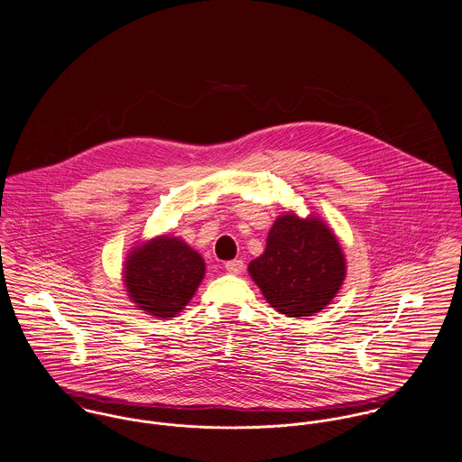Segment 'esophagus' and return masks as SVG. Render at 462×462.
I'll return each instance as SVG.
<instances>
[{"instance_id":"1","label":"esophagus","mask_w":462,"mask_h":462,"mask_svg":"<svg viewBox=\"0 0 462 462\" xmlns=\"http://www.w3.org/2000/svg\"><path fill=\"white\" fill-rule=\"evenodd\" d=\"M244 261L242 259H233V261H227L226 263V270L229 272V273H242L244 272Z\"/></svg>"}]
</instances>
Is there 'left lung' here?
<instances>
[{
    "instance_id": "1",
    "label": "left lung",
    "mask_w": 462,
    "mask_h": 462,
    "mask_svg": "<svg viewBox=\"0 0 462 462\" xmlns=\"http://www.w3.org/2000/svg\"><path fill=\"white\" fill-rule=\"evenodd\" d=\"M249 273L277 312L305 319L336 298L346 279V255L325 220L288 211L275 218Z\"/></svg>"
}]
</instances>
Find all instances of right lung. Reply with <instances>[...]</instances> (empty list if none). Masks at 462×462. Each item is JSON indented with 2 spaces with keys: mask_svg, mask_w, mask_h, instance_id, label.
<instances>
[{
  "mask_svg": "<svg viewBox=\"0 0 462 462\" xmlns=\"http://www.w3.org/2000/svg\"><path fill=\"white\" fill-rule=\"evenodd\" d=\"M205 259L180 236L159 235L126 254L124 286L130 301L153 318H174L205 279Z\"/></svg>",
  "mask_w": 462,
  "mask_h": 462,
  "instance_id": "add662e5",
  "label": "right lung"
}]
</instances>
